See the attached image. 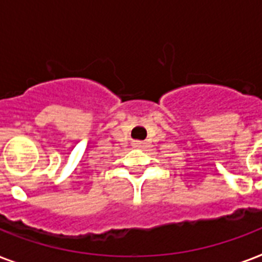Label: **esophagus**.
<instances>
[{"mask_svg":"<svg viewBox=\"0 0 262 262\" xmlns=\"http://www.w3.org/2000/svg\"><path fill=\"white\" fill-rule=\"evenodd\" d=\"M133 145H135V147H141L143 143H141V141H133Z\"/></svg>","mask_w":262,"mask_h":262,"instance_id":"1","label":"esophagus"}]
</instances>
